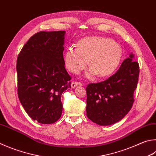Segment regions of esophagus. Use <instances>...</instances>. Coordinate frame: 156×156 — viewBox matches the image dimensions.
Masks as SVG:
<instances>
[{"instance_id":"obj_1","label":"esophagus","mask_w":156,"mask_h":156,"mask_svg":"<svg viewBox=\"0 0 156 156\" xmlns=\"http://www.w3.org/2000/svg\"><path fill=\"white\" fill-rule=\"evenodd\" d=\"M83 84L81 83H79V82H72V84H71V86H72V89H74L77 86H82Z\"/></svg>"}]
</instances>
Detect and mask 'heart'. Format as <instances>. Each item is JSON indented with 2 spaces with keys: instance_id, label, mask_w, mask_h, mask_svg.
<instances>
[{
  "instance_id": "heart-1",
  "label": "heart",
  "mask_w": 156,
  "mask_h": 156,
  "mask_svg": "<svg viewBox=\"0 0 156 156\" xmlns=\"http://www.w3.org/2000/svg\"><path fill=\"white\" fill-rule=\"evenodd\" d=\"M76 48H69L64 55L65 66L71 73H78L90 66L86 76L98 74L107 77L114 73L121 61L123 50L121 45L110 38L90 36L79 40Z\"/></svg>"
}]
</instances>
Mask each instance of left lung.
<instances>
[{
	"mask_svg": "<svg viewBox=\"0 0 156 156\" xmlns=\"http://www.w3.org/2000/svg\"><path fill=\"white\" fill-rule=\"evenodd\" d=\"M134 58V54H129L114 75L101 83L88 84L86 111L93 122L110 126L131 110L139 76V66Z\"/></svg>",
	"mask_w": 156,
	"mask_h": 156,
	"instance_id": "obj_1",
	"label": "left lung"
}]
</instances>
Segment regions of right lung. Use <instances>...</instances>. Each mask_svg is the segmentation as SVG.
Listing matches in <instances>:
<instances>
[{"label": "right lung", "instance_id": "add662e5", "mask_svg": "<svg viewBox=\"0 0 156 156\" xmlns=\"http://www.w3.org/2000/svg\"><path fill=\"white\" fill-rule=\"evenodd\" d=\"M66 31H41L29 39L17 59L18 94L25 111L42 124L60 119L61 95L71 89L63 52Z\"/></svg>", "mask_w": 156, "mask_h": 156}]
</instances>
